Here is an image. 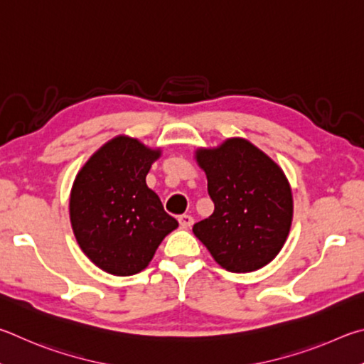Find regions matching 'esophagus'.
I'll return each instance as SVG.
<instances>
[{"instance_id": "34e87169", "label": "esophagus", "mask_w": 364, "mask_h": 364, "mask_svg": "<svg viewBox=\"0 0 364 364\" xmlns=\"http://www.w3.org/2000/svg\"><path fill=\"white\" fill-rule=\"evenodd\" d=\"M178 224H181L182 228H190L193 225V218L190 214L178 215Z\"/></svg>"}]
</instances>
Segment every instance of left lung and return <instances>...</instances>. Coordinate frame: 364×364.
Here are the masks:
<instances>
[{
	"instance_id": "8db88e82",
	"label": "left lung",
	"mask_w": 364,
	"mask_h": 364,
	"mask_svg": "<svg viewBox=\"0 0 364 364\" xmlns=\"http://www.w3.org/2000/svg\"><path fill=\"white\" fill-rule=\"evenodd\" d=\"M214 213L193 233L215 262L246 273L277 257L288 238L292 195L279 166L245 139H228L218 149L198 150Z\"/></svg>"
}]
</instances>
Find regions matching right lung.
Segmentation results:
<instances>
[{"label": "right lung", "mask_w": 364, "mask_h": 364, "mask_svg": "<svg viewBox=\"0 0 364 364\" xmlns=\"http://www.w3.org/2000/svg\"><path fill=\"white\" fill-rule=\"evenodd\" d=\"M159 150L114 137L89 158L75 178L70 220L82 252L104 272L129 277L144 270L177 220L164 211L145 177Z\"/></svg>", "instance_id": "obj_1"}]
</instances>
